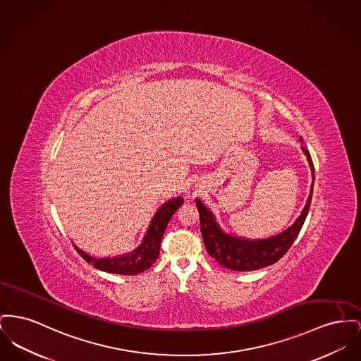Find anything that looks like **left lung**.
Returning a JSON list of instances; mask_svg holds the SVG:
<instances>
[{"label":"left lung","mask_w":361,"mask_h":361,"mask_svg":"<svg viewBox=\"0 0 361 361\" xmlns=\"http://www.w3.org/2000/svg\"><path fill=\"white\" fill-rule=\"evenodd\" d=\"M301 149L307 155L308 164L312 170V177H315L314 164L310 151L305 147ZM311 199L312 190L308 196L307 204L295 222V225H292L289 229H286L285 232L278 234L276 237L266 240H244L224 233L221 228L216 225L212 212L199 199H196V206L200 216V231L206 250L221 266L234 271H252L270 266L278 262L293 245L308 215Z\"/></svg>","instance_id":"left-lung-1"}]
</instances>
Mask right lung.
Here are the masks:
<instances>
[{"label": "right lung", "mask_w": 361, "mask_h": 361, "mask_svg": "<svg viewBox=\"0 0 361 361\" xmlns=\"http://www.w3.org/2000/svg\"><path fill=\"white\" fill-rule=\"evenodd\" d=\"M183 203L184 200L181 197H176L173 200H169L168 203H165L152 218L147 234L143 243L140 244V247H137L130 254L117 256V257L97 259L85 254L76 245L75 248L85 262H88L98 270L113 273V274H121V276H136L139 273H143L158 259L159 250H161V241L168 228V224L173 214L180 209Z\"/></svg>", "instance_id": "add662e5"}]
</instances>
